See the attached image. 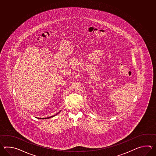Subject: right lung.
<instances>
[{
	"label": "right lung",
	"instance_id": "add662e5",
	"mask_svg": "<svg viewBox=\"0 0 156 156\" xmlns=\"http://www.w3.org/2000/svg\"><path fill=\"white\" fill-rule=\"evenodd\" d=\"M55 116V115H53V116H50V117H48V118H38V119H48V118H51V117H53V116Z\"/></svg>",
	"mask_w": 156,
	"mask_h": 156
}]
</instances>
